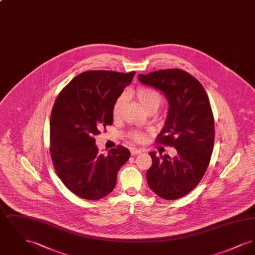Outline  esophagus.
Here are the masks:
<instances>
[{
	"label": "esophagus",
	"instance_id": "obj_1",
	"mask_svg": "<svg viewBox=\"0 0 255 255\" xmlns=\"http://www.w3.org/2000/svg\"><path fill=\"white\" fill-rule=\"evenodd\" d=\"M140 153H141V150H140V149H136V148H132V149H131V154H132V156L138 155V154H140Z\"/></svg>",
	"mask_w": 255,
	"mask_h": 255
}]
</instances>
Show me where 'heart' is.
<instances>
[{
	"label": "heart",
	"instance_id": "heart-1",
	"mask_svg": "<svg viewBox=\"0 0 255 255\" xmlns=\"http://www.w3.org/2000/svg\"><path fill=\"white\" fill-rule=\"evenodd\" d=\"M134 96L136 97L137 101L139 102V104L145 110L151 108V107L158 108L162 100V97L159 93L151 88H148V87H138L134 92ZM123 100H124V97L120 96V97H117V99L115 100V102L113 104L112 113L115 118H117L121 113ZM130 137L133 140L139 142V141L143 140L144 133H141L139 131H133L130 133Z\"/></svg>",
	"mask_w": 255,
	"mask_h": 255
}]
</instances>
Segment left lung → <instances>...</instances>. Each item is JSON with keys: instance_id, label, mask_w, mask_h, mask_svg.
<instances>
[{"instance_id": "8db88e82", "label": "left lung", "mask_w": 255, "mask_h": 255, "mask_svg": "<svg viewBox=\"0 0 255 255\" xmlns=\"http://www.w3.org/2000/svg\"><path fill=\"white\" fill-rule=\"evenodd\" d=\"M144 85L160 91L169 105L157 142L173 146L177 156L149 153L152 166L146 172L149 187L164 200L189 193L206 173L214 144V119L202 84L179 69L138 74Z\"/></svg>"}]
</instances>
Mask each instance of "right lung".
I'll return each mask as SVG.
<instances>
[{
  "instance_id": "1",
  "label": "right lung",
  "mask_w": 255,
  "mask_h": 255,
  "mask_svg": "<svg viewBox=\"0 0 255 255\" xmlns=\"http://www.w3.org/2000/svg\"><path fill=\"white\" fill-rule=\"evenodd\" d=\"M134 73H80L55 100L49 122L50 156L61 181L82 199L95 201L110 194L119 170L130 158L122 145L107 155L99 153L95 135L113 124V104Z\"/></svg>"
}]
</instances>
